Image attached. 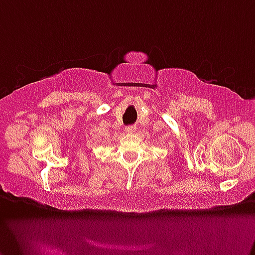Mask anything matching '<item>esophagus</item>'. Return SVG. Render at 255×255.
<instances>
[{"instance_id": "esophagus-1", "label": "esophagus", "mask_w": 255, "mask_h": 255, "mask_svg": "<svg viewBox=\"0 0 255 255\" xmlns=\"http://www.w3.org/2000/svg\"><path fill=\"white\" fill-rule=\"evenodd\" d=\"M135 129H136L135 126H128V127H126V133L131 134V133H134V131H135Z\"/></svg>"}]
</instances>
